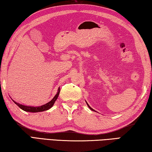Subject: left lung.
Masks as SVG:
<instances>
[{
	"instance_id": "left-lung-1",
	"label": "left lung",
	"mask_w": 152,
	"mask_h": 152,
	"mask_svg": "<svg viewBox=\"0 0 152 152\" xmlns=\"http://www.w3.org/2000/svg\"><path fill=\"white\" fill-rule=\"evenodd\" d=\"M86 103H87V106H88V107H89V108L90 109V110H92V111H95V110H94V109H92V108H91V107H90V106L89 105V104H88V103H87V102H86Z\"/></svg>"
}]
</instances>
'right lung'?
Masks as SVG:
<instances>
[{
  "label": "right lung",
  "mask_w": 152,
  "mask_h": 152,
  "mask_svg": "<svg viewBox=\"0 0 152 152\" xmlns=\"http://www.w3.org/2000/svg\"><path fill=\"white\" fill-rule=\"evenodd\" d=\"M59 93H60V88L58 87L57 94L55 95V97H53L49 102L47 103L46 104H44V105H41V106H38V107H33V106L24 105L20 104V103L15 102L14 100H12H12L16 105H17L18 107H19L21 109V110H23V111H27V112H31V113L41 112V111H47L48 110H49L50 108H51L53 107V105H54L55 102H56V100L57 99V98L58 97V95H59Z\"/></svg>",
  "instance_id": "obj_1"
}]
</instances>
